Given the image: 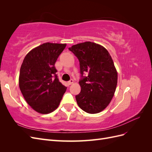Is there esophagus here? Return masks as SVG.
<instances>
[{"mask_svg":"<svg viewBox=\"0 0 152 152\" xmlns=\"http://www.w3.org/2000/svg\"><path fill=\"white\" fill-rule=\"evenodd\" d=\"M73 83V79H70V80H69L68 82V84H69V85H71V84H72Z\"/></svg>","mask_w":152,"mask_h":152,"instance_id":"obj_1","label":"esophagus"}]
</instances>
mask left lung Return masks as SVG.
Segmentation results:
<instances>
[{"label": "left lung", "instance_id": "left-lung-1", "mask_svg": "<svg viewBox=\"0 0 152 152\" xmlns=\"http://www.w3.org/2000/svg\"><path fill=\"white\" fill-rule=\"evenodd\" d=\"M68 49L80 63L81 91L75 96L78 105L88 113L103 111L111 102L117 84V72L111 56L102 45L91 42L73 45Z\"/></svg>", "mask_w": 152, "mask_h": 152}]
</instances>
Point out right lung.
<instances>
[{
	"label": "right lung",
	"instance_id": "add662e5",
	"mask_svg": "<svg viewBox=\"0 0 152 152\" xmlns=\"http://www.w3.org/2000/svg\"><path fill=\"white\" fill-rule=\"evenodd\" d=\"M66 45L50 42L41 44L26 55L21 66L20 89L26 102L40 113L47 114L56 110L66 91L54 66Z\"/></svg>",
	"mask_w": 152,
	"mask_h": 152
}]
</instances>
